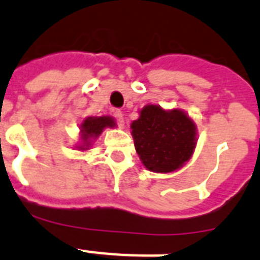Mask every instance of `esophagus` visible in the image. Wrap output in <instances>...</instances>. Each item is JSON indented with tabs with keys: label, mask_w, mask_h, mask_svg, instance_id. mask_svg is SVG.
<instances>
[{
	"label": "esophagus",
	"mask_w": 260,
	"mask_h": 260,
	"mask_svg": "<svg viewBox=\"0 0 260 260\" xmlns=\"http://www.w3.org/2000/svg\"><path fill=\"white\" fill-rule=\"evenodd\" d=\"M114 120L118 126H124V116H122L121 110H114Z\"/></svg>",
	"instance_id": "34e87169"
}]
</instances>
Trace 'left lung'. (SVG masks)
Returning a JSON list of instances; mask_svg holds the SVG:
<instances>
[{
  "label": "left lung",
  "mask_w": 260,
  "mask_h": 260,
  "mask_svg": "<svg viewBox=\"0 0 260 260\" xmlns=\"http://www.w3.org/2000/svg\"><path fill=\"white\" fill-rule=\"evenodd\" d=\"M135 148L143 165L155 173H171L191 156L196 146V126L183 112L143 108L132 122Z\"/></svg>",
  "instance_id": "left-lung-1"
}]
</instances>
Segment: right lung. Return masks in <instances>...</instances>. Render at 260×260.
<instances>
[{"label": "right lung", "instance_id": "add662e5", "mask_svg": "<svg viewBox=\"0 0 260 260\" xmlns=\"http://www.w3.org/2000/svg\"><path fill=\"white\" fill-rule=\"evenodd\" d=\"M114 121L110 117H87L86 120H83L82 126H81V131H82V140L86 144L87 140L90 138H94V136H98L101 134L102 129L106 128V126H113Z\"/></svg>", "mask_w": 260, "mask_h": 260}]
</instances>
